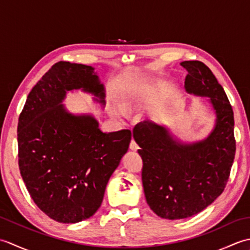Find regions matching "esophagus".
Wrapping results in <instances>:
<instances>
[{"label":"esophagus","mask_w":250,"mask_h":250,"mask_svg":"<svg viewBox=\"0 0 250 250\" xmlns=\"http://www.w3.org/2000/svg\"><path fill=\"white\" fill-rule=\"evenodd\" d=\"M139 145H137V143L134 141V139H132L131 143H130V149L133 150V151H136L137 149H139Z\"/></svg>","instance_id":"esophagus-1"}]
</instances>
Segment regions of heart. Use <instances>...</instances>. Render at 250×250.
I'll use <instances>...</instances> for the list:
<instances>
[{
    "mask_svg": "<svg viewBox=\"0 0 250 250\" xmlns=\"http://www.w3.org/2000/svg\"><path fill=\"white\" fill-rule=\"evenodd\" d=\"M143 92V87H131L126 90L125 93V100L128 104H133L137 102V100L140 99Z\"/></svg>",
    "mask_w": 250,
    "mask_h": 250,
    "instance_id": "obj_1",
    "label": "heart"
}]
</instances>
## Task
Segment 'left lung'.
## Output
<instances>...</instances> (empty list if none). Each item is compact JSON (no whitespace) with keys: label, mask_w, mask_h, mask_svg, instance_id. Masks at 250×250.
Segmentation results:
<instances>
[{"label":"left lung","mask_w":250,"mask_h":250,"mask_svg":"<svg viewBox=\"0 0 250 250\" xmlns=\"http://www.w3.org/2000/svg\"><path fill=\"white\" fill-rule=\"evenodd\" d=\"M180 65L188 72L186 91L208 97L217 118L208 137L193 144H182L149 121L134 128L147 204L164 219L188 218L213 203L226 188L236 149L232 106L213 72L201 61Z\"/></svg>","instance_id":"obj_1"}]
</instances>
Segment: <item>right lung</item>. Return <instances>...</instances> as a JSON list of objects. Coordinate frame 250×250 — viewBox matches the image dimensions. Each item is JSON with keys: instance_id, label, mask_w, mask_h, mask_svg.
I'll return each mask as SVG.
<instances>
[{"instance_id": "add662e5", "label": "right lung", "mask_w": 250, "mask_h": 250, "mask_svg": "<svg viewBox=\"0 0 250 250\" xmlns=\"http://www.w3.org/2000/svg\"><path fill=\"white\" fill-rule=\"evenodd\" d=\"M74 89L104 104V87L92 66L60 61L31 90L17 129L25 187L42 211L63 224H76L99 209L132 136L130 130L103 133L92 116L66 111L61 102Z\"/></svg>"}]
</instances>
